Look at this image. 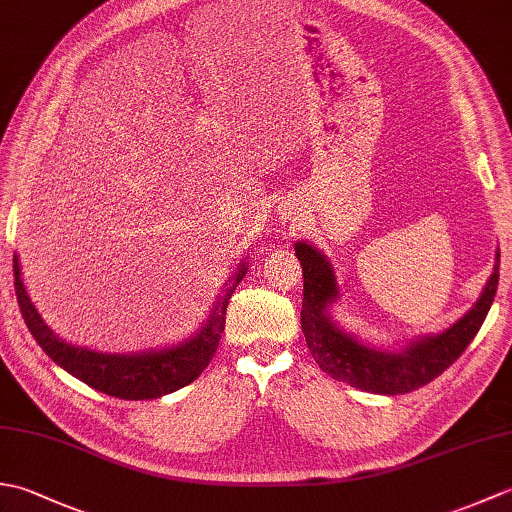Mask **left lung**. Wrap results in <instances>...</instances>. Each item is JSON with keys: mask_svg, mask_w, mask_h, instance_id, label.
I'll return each mask as SVG.
<instances>
[{"mask_svg": "<svg viewBox=\"0 0 512 512\" xmlns=\"http://www.w3.org/2000/svg\"><path fill=\"white\" fill-rule=\"evenodd\" d=\"M295 253L303 268V308L301 330L308 350L325 374L343 380L356 389L372 394L394 396L409 394L438 378L444 369L458 361L475 334L480 332L488 310L493 306L499 281V250L495 253L493 273L488 277L471 310L438 334H424L407 345L378 347L361 341L356 334L343 330L332 317L334 303L341 290L330 259L310 242H297Z\"/></svg>", "mask_w": 512, "mask_h": 512, "instance_id": "8db88e82", "label": "left lung"}]
</instances>
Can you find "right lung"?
<instances>
[{
  "instance_id": "right-lung-1",
  "label": "right lung",
  "mask_w": 512,
  "mask_h": 512,
  "mask_svg": "<svg viewBox=\"0 0 512 512\" xmlns=\"http://www.w3.org/2000/svg\"><path fill=\"white\" fill-rule=\"evenodd\" d=\"M246 270L248 264L242 262L235 273L226 279L222 295L213 303L209 317L189 339L171 347H160V350L110 354L68 343L59 334H54L46 321L41 319L39 310L28 295L24 279H21L19 257L15 255L13 259L15 295L21 317H24L30 334L41 345V350L65 372L83 380L85 385L123 400H151L167 396L171 391H178L184 385L193 383L204 372L222 339L228 299H231L239 281L244 279Z\"/></svg>"
}]
</instances>
